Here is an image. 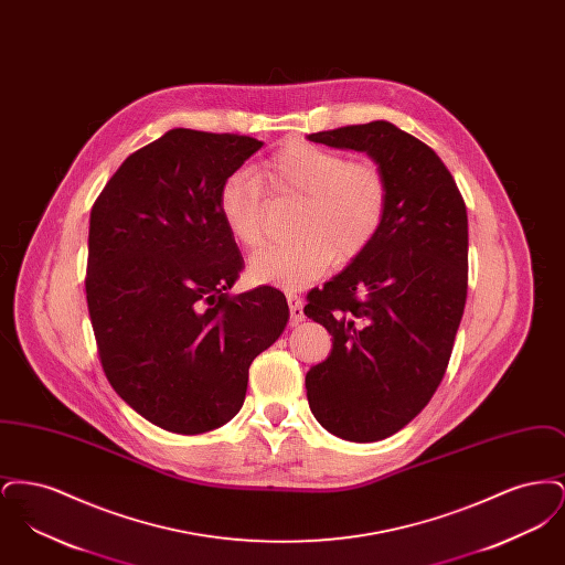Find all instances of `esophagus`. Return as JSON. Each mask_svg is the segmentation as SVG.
<instances>
[{
  "label": "esophagus",
  "instance_id": "obj_1",
  "mask_svg": "<svg viewBox=\"0 0 565 565\" xmlns=\"http://www.w3.org/2000/svg\"><path fill=\"white\" fill-rule=\"evenodd\" d=\"M288 305H290V322L292 326L302 322L305 320V313H302V300L298 295H288Z\"/></svg>",
  "mask_w": 565,
  "mask_h": 565
}]
</instances>
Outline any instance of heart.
<instances>
[{
  "label": "heart",
  "instance_id": "b5f03b06",
  "mask_svg": "<svg viewBox=\"0 0 565 565\" xmlns=\"http://www.w3.org/2000/svg\"><path fill=\"white\" fill-rule=\"evenodd\" d=\"M296 199L295 242L273 245L249 260L256 284L296 290L320 279L332 265L362 256L379 235L390 186L371 159H348L309 141L277 150L256 173L233 171L217 189V212L233 239L254 249L267 239V194Z\"/></svg>",
  "mask_w": 565,
  "mask_h": 565
}]
</instances>
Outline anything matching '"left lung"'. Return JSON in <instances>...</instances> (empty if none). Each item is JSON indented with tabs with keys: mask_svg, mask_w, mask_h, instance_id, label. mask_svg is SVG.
<instances>
[{
	"mask_svg": "<svg viewBox=\"0 0 565 565\" xmlns=\"http://www.w3.org/2000/svg\"><path fill=\"white\" fill-rule=\"evenodd\" d=\"M309 139L366 152L390 186L373 245L305 307L332 334L330 355L305 376L311 413L339 438L375 443L417 417L447 373L468 295L466 203L430 146L392 122Z\"/></svg>",
	"mask_w": 565,
	"mask_h": 565,
	"instance_id": "1",
	"label": "left lung"
}]
</instances>
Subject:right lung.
<instances>
[{"label":"right lung","mask_w":565,"mask_h":565,"mask_svg":"<svg viewBox=\"0 0 565 565\" xmlns=\"http://www.w3.org/2000/svg\"><path fill=\"white\" fill-rule=\"evenodd\" d=\"M263 141L171 129L118 167L90 210L86 302L114 392L143 419L201 434L233 419L258 353L284 332V292L231 295L239 247L220 184Z\"/></svg>","instance_id":"obj_1"}]
</instances>
